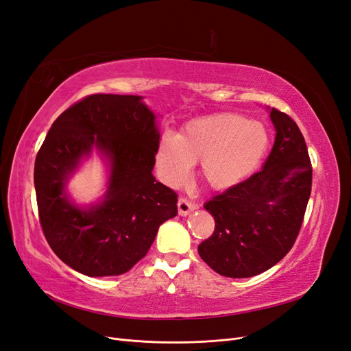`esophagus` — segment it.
Wrapping results in <instances>:
<instances>
[{
  "instance_id": "obj_1",
  "label": "esophagus",
  "mask_w": 351,
  "mask_h": 351,
  "mask_svg": "<svg viewBox=\"0 0 351 351\" xmlns=\"http://www.w3.org/2000/svg\"><path fill=\"white\" fill-rule=\"evenodd\" d=\"M177 208H178V214L182 217H186L190 214V212L195 210L196 206L193 202H190L187 197H180L177 202Z\"/></svg>"
}]
</instances>
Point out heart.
<instances>
[{"mask_svg": "<svg viewBox=\"0 0 351 351\" xmlns=\"http://www.w3.org/2000/svg\"><path fill=\"white\" fill-rule=\"evenodd\" d=\"M271 134L261 121L237 114H212L186 123L178 134L164 133L155 151V168L169 187L189 178L193 164L214 190H226L252 176L267 156Z\"/></svg>", "mask_w": 351, "mask_h": 351, "instance_id": "b5f03b06", "label": "heart"}]
</instances>
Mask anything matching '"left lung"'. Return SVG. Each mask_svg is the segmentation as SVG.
<instances>
[{
	"label": "left lung",
	"mask_w": 351,
	"mask_h": 351,
	"mask_svg": "<svg viewBox=\"0 0 351 351\" xmlns=\"http://www.w3.org/2000/svg\"><path fill=\"white\" fill-rule=\"evenodd\" d=\"M269 117L277 136L263 168L205 204L215 230L197 252L224 277L247 278L274 267L303 224L312 190L309 152L289 114L269 108Z\"/></svg>",
	"instance_id": "1"
}]
</instances>
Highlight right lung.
<instances>
[{"instance_id": "right-lung-1", "label": "right lung", "mask_w": 351, "mask_h": 351, "mask_svg": "<svg viewBox=\"0 0 351 351\" xmlns=\"http://www.w3.org/2000/svg\"><path fill=\"white\" fill-rule=\"evenodd\" d=\"M134 95L97 93L52 123L35 161L39 222L57 256L89 277L120 275L146 256L159 226L177 215V193L152 176L159 133ZM97 145L112 161L110 187L88 211L64 193L66 174Z\"/></svg>"}]
</instances>
